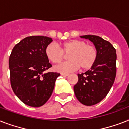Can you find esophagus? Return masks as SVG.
I'll return each mask as SVG.
<instances>
[{"instance_id": "34e87169", "label": "esophagus", "mask_w": 129, "mask_h": 129, "mask_svg": "<svg viewBox=\"0 0 129 129\" xmlns=\"http://www.w3.org/2000/svg\"><path fill=\"white\" fill-rule=\"evenodd\" d=\"M68 74H65V73H61V76H68Z\"/></svg>"}]
</instances>
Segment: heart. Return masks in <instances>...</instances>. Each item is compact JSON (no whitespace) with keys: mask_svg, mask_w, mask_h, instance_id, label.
Wrapping results in <instances>:
<instances>
[{"mask_svg":"<svg viewBox=\"0 0 129 129\" xmlns=\"http://www.w3.org/2000/svg\"><path fill=\"white\" fill-rule=\"evenodd\" d=\"M69 61L57 66L54 70L61 73L74 72L82 68L84 70L90 68L96 62L97 50L92 45L84 41L73 39L60 45V48L54 43H51L45 49V55L49 60L53 63H59L63 59L65 54Z\"/></svg>","mask_w":129,"mask_h":129,"instance_id":"1","label":"heart"}]
</instances>
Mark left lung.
I'll return each mask as SVG.
<instances>
[{
    "label": "left lung",
    "instance_id": "1",
    "mask_svg": "<svg viewBox=\"0 0 129 129\" xmlns=\"http://www.w3.org/2000/svg\"><path fill=\"white\" fill-rule=\"evenodd\" d=\"M97 50V59L90 70L78 74V82L74 86L77 99L86 106H92L104 99L116 77V49L108 41L96 35H82Z\"/></svg>",
    "mask_w": 129,
    "mask_h": 129
}]
</instances>
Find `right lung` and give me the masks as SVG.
<instances>
[{"label":"right lung","instance_id":"obj_1","mask_svg":"<svg viewBox=\"0 0 129 129\" xmlns=\"http://www.w3.org/2000/svg\"><path fill=\"white\" fill-rule=\"evenodd\" d=\"M50 37L30 36L17 43L9 57L11 87L15 95L32 107H39L49 100L59 74L45 72L52 66L45 49Z\"/></svg>","mask_w":129,"mask_h":129}]
</instances>
